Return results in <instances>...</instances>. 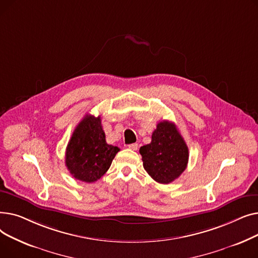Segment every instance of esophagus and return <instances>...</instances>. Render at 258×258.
<instances>
[{"label": "esophagus", "instance_id": "obj_1", "mask_svg": "<svg viewBox=\"0 0 258 258\" xmlns=\"http://www.w3.org/2000/svg\"><path fill=\"white\" fill-rule=\"evenodd\" d=\"M128 148L132 151H137L138 150V144L137 143H133V144H128Z\"/></svg>", "mask_w": 258, "mask_h": 258}]
</instances>
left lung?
I'll return each mask as SVG.
<instances>
[{
	"label": "left lung",
	"mask_w": 258,
	"mask_h": 258,
	"mask_svg": "<svg viewBox=\"0 0 258 258\" xmlns=\"http://www.w3.org/2000/svg\"><path fill=\"white\" fill-rule=\"evenodd\" d=\"M143 167L158 183L168 184L178 179L188 163V147L174 123L159 122L152 142L140 147Z\"/></svg>",
	"instance_id": "1"
}]
</instances>
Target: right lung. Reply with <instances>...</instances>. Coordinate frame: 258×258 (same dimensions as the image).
I'll return each mask as SVG.
<instances>
[{
	"label": "right lung",
	"instance_id": "1",
	"mask_svg": "<svg viewBox=\"0 0 258 258\" xmlns=\"http://www.w3.org/2000/svg\"><path fill=\"white\" fill-rule=\"evenodd\" d=\"M119 151L106 143L100 116L87 115L67 145L66 166L76 180L92 183L107 171Z\"/></svg>",
	"mask_w": 258,
	"mask_h": 258
}]
</instances>
